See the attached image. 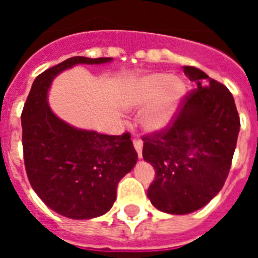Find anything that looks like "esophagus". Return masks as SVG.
<instances>
[{"label": "esophagus", "instance_id": "1", "mask_svg": "<svg viewBox=\"0 0 258 258\" xmlns=\"http://www.w3.org/2000/svg\"><path fill=\"white\" fill-rule=\"evenodd\" d=\"M133 145H134V149H136L137 154H138V157H142V149H143V142L140 140V138H136L133 141Z\"/></svg>", "mask_w": 258, "mask_h": 258}]
</instances>
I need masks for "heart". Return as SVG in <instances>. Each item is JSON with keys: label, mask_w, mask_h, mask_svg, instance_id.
<instances>
[{"label": "heart", "mask_w": 258, "mask_h": 258, "mask_svg": "<svg viewBox=\"0 0 258 258\" xmlns=\"http://www.w3.org/2000/svg\"><path fill=\"white\" fill-rule=\"evenodd\" d=\"M187 86L169 72H149L125 81L121 88V104L129 111L141 113V126L147 133H160L178 116Z\"/></svg>", "instance_id": "b5f03b06"}]
</instances>
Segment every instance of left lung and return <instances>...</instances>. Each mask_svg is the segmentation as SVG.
Here are the masks:
<instances>
[{
  "mask_svg": "<svg viewBox=\"0 0 258 258\" xmlns=\"http://www.w3.org/2000/svg\"><path fill=\"white\" fill-rule=\"evenodd\" d=\"M183 72L197 90L186 95L168 129L143 138V159L156 173L147 197L155 208L169 214L192 213L220 192L240 129L226 86L199 68L184 66Z\"/></svg>",
  "mask_w": 258,
  "mask_h": 258,
  "instance_id": "1",
  "label": "left lung"
}]
</instances>
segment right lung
I'll list each match as a JSON object with an SVG mask.
<instances>
[{
	"mask_svg": "<svg viewBox=\"0 0 258 258\" xmlns=\"http://www.w3.org/2000/svg\"><path fill=\"white\" fill-rule=\"evenodd\" d=\"M112 60L72 56L49 68L36 77L23 108V152L32 188L50 209L72 220H92L112 208L118 182L138 155L131 134L107 136L74 126L52 112L47 97L63 71Z\"/></svg>",
	"mask_w": 258,
	"mask_h": 258,
	"instance_id": "add662e5",
	"label": "right lung"
}]
</instances>
